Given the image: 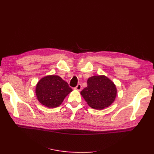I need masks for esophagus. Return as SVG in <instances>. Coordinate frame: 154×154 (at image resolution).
<instances>
[{
    "label": "esophagus",
    "mask_w": 154,
    "mask_h": 154,
    "mask_svg": "<svg viewBox=\"0 0 154 154\" xmlns=\"http://www.w3.org/2000/svg\"><path fill=\"white\" fill-rule=\"evenodd\" d=\"M82 88V85L80 84V83L78 84L77 86L75 87V89L77 91H81Z\"/></svg>",
    "instance_id": "obj_1"
}]
</instances>
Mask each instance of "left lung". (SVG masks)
Returning <instances> with one entry per match:
<instances>
[{
  "label": "left lung",
  "mask_w": 154,
  "mask_h": 154,
  "mask_svg": "<svg viewBox=\"0 0 154 154\" xmlns=\"http://www.w3.org/2000/svg\"><path fill=\"white\" fill-rule=\"evenodd\" d=\"M81 94L92 108L102 110L115 100L117 89L114 83L105 76H94L87 80V87Z\"/></svg>",
  "instance_id": "left-lung-1"
}]
</instances>
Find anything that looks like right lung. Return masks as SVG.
Returning a JSON list of instances; mask_svg holds the SVG:
<instances>
[{
  "label": "right lung",
  "mask_w": 154,
  "mask_h": 154,
  "mask_svg": "<svg viewBox=\"0 0 154 154\" xmlns=\"http://www.w3.org/2000/svg\"><path fill=\"white\" fill-rule=\"evenodd\" d=\"M72 91L62 78L49 75L42 78L38 82L35 92L41 104L53 109L61 105L65 97Z\"/></svg>",
  "instance_id": "right-lung-1"
}]
</instances>
